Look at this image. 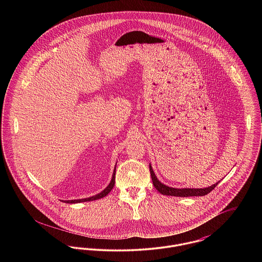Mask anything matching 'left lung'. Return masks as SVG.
I'll return each mask as SVG.
<instances>
[{
	"mask_svg": "<svg viewBox=\"0 0 262 262\" xmlns=\"http://www.w3.org/2000/svg\"><path fill=\"white\" fill-rule=\"evenodd\" d=\"M150 174L152 179V183L154 185L155 188L162 193L163 195H171V196H179V198H187V196H203L209 193L214 187H216L218 183L212 185L211 187H204V188H174V187H170L168 186H165L162 184L154 174V171L149 165Z\"/></svg>",
	"mask_w": 262,
	"mask_h": 262,
	"instance_id": "obj_1",
	"label": "left lung"
}]
</instances>
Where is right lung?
<instances>
[{
    "instance_id": "1",
    "label": "right lung",
    "mask_w": 262,
    "mask_h": 262,
    "mask_svg": "<svg viewBox=\"0 0 262 262\" xmlns=\"http://www.w3.org/2000/svg\"><path fill=\"white\" fill-rule=\"evenodd\" d=\"M115 176H116V167H115V169H114L112 180H111L110 184L108 185V187H106L103 191H101L98 194L93 195V196H91V198H88V199H82V200H62V202H66V203H79V202H84V201H92V200H100V199L106 196V195L112 190L113 187L115 186Z\"/></svg>"
}]
</instances>
